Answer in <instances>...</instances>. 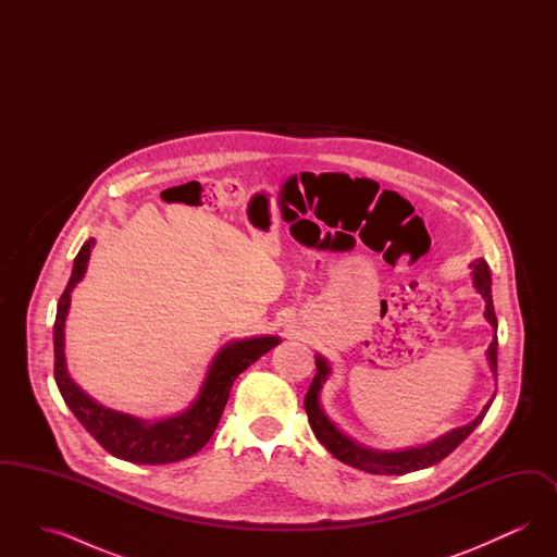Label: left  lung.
I'll list each match as a JSON object with an SVG mask.
<instances>
[{
  "label": "left lung",
  "mask_w": 557,
  "mask_h": 557,
  "mask_svg": "<svg viewBox=\"0 0 557 557\" xmlns=\"http://www.w3.org/2000/svg\"><path fill=\"white\" fill-rule=\"evenodd\" d=\"M472 269V275H474V286L476 290L484 296V318L493 325L495 330V338L493 343L486 348V355H488V363H491V370L497 377V315H495V307H493V296H491V271L484 259H476L470 263ZM315 368L318 373L307 391V397H305V411H307V418H309V424L313 428L315 436H318L319 443L330 450L336 459H341L346 466H352L357 470H363V472H370V474H384V476H400V474H409V472H416V470H424L430 468L438 461H443L449 453L457 449L476 428L491 403L484 405V409L480 411L474 422L470 424L461 425V428H455L447 432L445 436L436 438L434 443L425 445V447H418V449H405V450H373L366 449L361 445H357L355 441H350L346 434H343L336 425L332 424L327 420V416L323 413L321 405H319V393H321V386L323 382L327 380V373H330V366L323 357H315Z\"/></svg>",
  "instance_id": "8db88e82"
}]
</instances>
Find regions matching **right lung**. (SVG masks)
<instances>
[{"label": "right lung", "instance_id": "add662e5", "mask_svg": "<svg viewBox=\"0 0 557 557\" xmlns=\"http://www.w3.org/2000/svg\"><path fill=\"white\" fill-rule=\"evenodd\" d=\"M91 246L94 238L81 246L79 255L75 257L71 280L58 300V311L53 321V377L58 391L83 428L110 455L132 463L150 466L186 459L211 441L212 432L219 424L225 403L230 398L234 380L246 368H250L261 355H265L267 350L280 345V338L263 336L238 341L221 348L219 355L212 359L211 370L200 388V395L187 411L175 418L148 424L127 413L108 409L81 391L69 375L64 361V319L71 305V292L85 275Z\"/></svg>", "mask_w": 557, "mask_h": 557}]
</instances>
